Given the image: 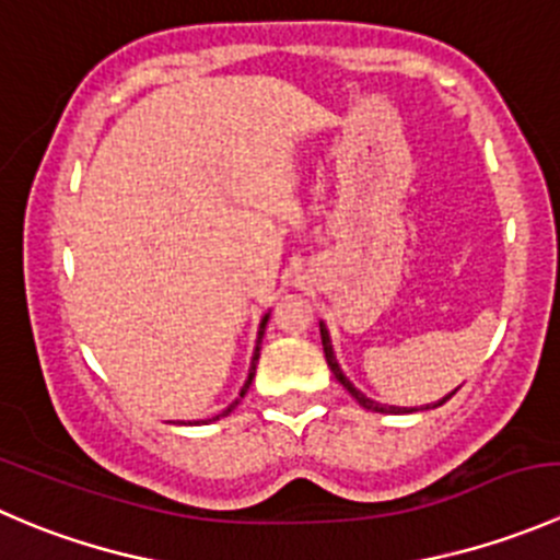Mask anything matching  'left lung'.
<instances>
[{"instance_id": "8db88e82", "label": "left lung", "mask_w": 560, "mask_h": 560, "mask_svg": "<svg viewBox=\"0 0 560 560\" xmlns=\"http://www.w3.org/2000/svg\"><path fill=\"white\" fill-rule=\"evenodd\" d=\"M319 336H323V350H325V361H328L330 372H334V377H336V380H339V383H341V385H345V388H347V390H350V396H352V399H355V401H358V405H361V407H366V410H372V412H394V416H396V412H412V410H418V407H410V410H407V407H394V405H380V401L369 399V396H366V394H361V390H358V388H355V385H352V383H350V380H347V374H345V372H341L339 361H336V352H334V345H330V334H328V328H325V323H323V319H319ZM454 394H457V388H454V390H452V394H446V396H443V399H438V401H435V405H432V407H441V405H443V401H448V399H452V396H454ZM421 410H430V405H427V407H421Z\"/></svg>"}]
</instances>
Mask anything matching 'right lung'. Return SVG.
I'll list each match as a JSON object with an SVG mask.
<instances>
[{
	"instance_id": "1",
	"label": "right lung",
	"mask_w": 560,
	"mask_h": 560,
	"mask_svg": "<svg viewBox=\"0 0 560 560\" xmlns=\"http://www.w3.org/2000/svg\"><path fill=\"white\" fill-rule=\"evenodd\" d=\"M268 317L270 314H265L262 319H259V330H257V347H254V355H252V366H248V377H246V383H243V388H241V396H237L235 401H232L230 407H224V410L219 412V416H213V418H202V421H188V427H199V424H210V421H219V418H224V416H230L232 410H235L237 405H241V399L243 396H246V390H248V385H252V380H254V374H257V361H259V345H262V334H265V325H268ZM180 424H186V421H180Z\"/></svg>"
}]
</instances>
